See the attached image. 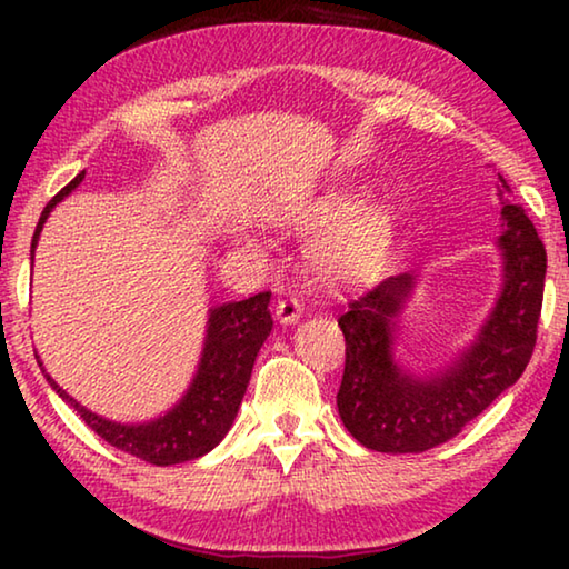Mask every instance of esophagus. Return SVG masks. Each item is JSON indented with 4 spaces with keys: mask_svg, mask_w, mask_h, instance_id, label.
I'll use <instances>...</instances> for the list:
<instances>
[{
    "mask_svg": "<svg viewBox=\"0 0 569 569\" xmlns=\"http://www.w3.org/2000/svg\"><path fill=\"white\" fill-rule=\"evenodd\" d=\"M301 313H303V308L296 301V298H281V301L276 303V319L283 326L296 323L298 319H301Z\"/></svg>",
    "mask_w": 569,
    "mask_h": 569,
    "instance_id": "obj_1",
    "label": "esophagus"
}]
</instances>
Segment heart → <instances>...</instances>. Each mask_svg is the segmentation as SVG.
Listing matches in <instances>:
<instances>
[{"label":"heart","mask_w":569,"mask_h":569,"mask_svg":"<svg viewBox=\"0 0 569 569\" xmlns=\"http://www.w3.org/2000/svg\"><path fill=\"white\" fill-rule=\"evenodd\" d=\"M286 220L303 230L325 226L311 240V263L329 283L361 281L377 263L387 236V213L377 200H353L341 188L298 200Z\"/></svg>","instance_id":"heart-1"}]
</instances>
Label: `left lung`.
I'll list each match as a JSON object with an SVG mask.
<instances>
[{
  "mask_svg": "<svg viewBox=\"0 0 569 569\" xmlns=\"http://www.w3.org/2000/svg\"><path fill=\"white\" fill-rule=\"evenodd\" d=\"M502 190L509 192L499 176ZM499 190V196H502ZM502 288L467 349L435 371L397 359L399 316L417 291L411 273L391 276L339 316L346 339L339 417L356 441L383 455H419L457 437L532 359L542 311L547 253L525 208L502 198Z\"/></svg>",
  "mask_w": 569,
  "mask_h": 569,
  "instance_id": "left-lung-1",
  "label": "left lung"
}]
</instances>
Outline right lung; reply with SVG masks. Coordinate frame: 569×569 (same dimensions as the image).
Wrapping results in <instances>:
<instances>
[{
	"label": "right lung",
	"instance_id": "1",
	"mask_svg": "<svg viewBox=\"0 0 569 569\" xmlns=\"http://www.w3.org/2000/svg\"><path fill=\"white\" fill-rule=\"evenodd\" d=\"M82 180L84 172H80L70 186H64L57 192L42 210L40 223H37L32 236V261L47 218H50L54 206L62 203ZM268 303H271V293L266 291L250 296L246 301H228L210 308L206 323V341L203 351H200L196 377H192L190 387L182 393L180 401H176V407L150 421L124 423L104 419L100 413L90 411L88 407H82L80 401L72 399L70 393L47 373L40 356H34L47 383H50V387L60 393V399L70 403V407L80 413V419L88 423L94 435L108 441V445L118 447L120 451H128V455L142 461H150V465L156 467L182 465V461L198 459L208 455L210 449H216L228 435V429L233 427L240 401H243V393L248 389L256 356L273 329Z\"/></svg>",
	"mask_w": 569,
	"mask_h": 569
}]
</instances>
